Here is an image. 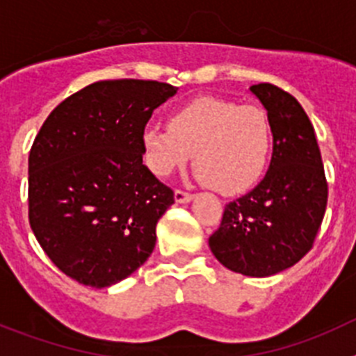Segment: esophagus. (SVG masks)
Returning <instances> with one entry per match:
<instances>
[{
	"label": "esophagus",
	"instance_id": "1",
	"mask_svg": "<svg viewBox=\"0 0 356 356\" xmlns=\"http://www.w3.org/2000/svg\"><path fill=\"white\" fill-rule=\"evenodd\" d=\"M193 194L191 193H185L181 188H176L175 191V200L176 203H188V201H193Z\"/></svg>",
	"mask_w": 356,
	"mask_h": 356
}]
</instances>
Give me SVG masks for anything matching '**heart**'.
I'll return each instance as SVG.
<instances>
[{
    "label": "heart",
    "instance_id": "heart-1",
    "mask_svg": "<svg viewBox=\"0 0 356 356\" xmlns=\"http://www.w3.org/2000/svg\"><path fill=\"white\" fill-rule=\"evenodd\" d=\"M147 168L163 178L194 153L200 180L221 194H237L259 180L273 151V124L259 105L201 96L169 115L168 128L143 131Z\"/></svg>",
    "mask_w": 356,
    "mask_h": 356
}]
</instances>
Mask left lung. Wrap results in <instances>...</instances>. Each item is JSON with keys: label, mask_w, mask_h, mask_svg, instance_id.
I'll use <instances>...</instances> for the list:
<instances>
[{"label": "left lung", "mask_w": 356, "mask_h": 356, "mask_svg": "<svg viewBox=\"0 0 356 356\" xmlns=\"http://www.w3.org/2000/svg\"><path fill=\"white\" fill-rule=\"evenodd\" d=\"M273 124L269 171L253 191L225 207L210 235L213 257L229 271L273 276L312 250L328 201L323 159L303 106L276 85L251 87Z\"/></svg>", "instance_id": "left-lung-1"}]
</instances>
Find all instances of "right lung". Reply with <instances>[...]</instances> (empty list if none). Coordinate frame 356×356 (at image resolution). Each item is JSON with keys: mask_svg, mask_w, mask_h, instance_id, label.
Masks as SVG:
<instances>
[{"mask_svg": "<svg viewBox=\"0 0 356 356\" xmlns=\"http://www.w3.org/2000/svg\"><path fill=\"white\" fill-rule=\"evenodd\" d=\"M176 87L103 80L53 110L28 156V219L44 253L89 287L118 284L147 260L175 193L143 163V131Z\"/></svg>", "mask_w": 356, "mask_h": 356, "instance_id": "obj_1", "label": "right lung"}]
</instances>
